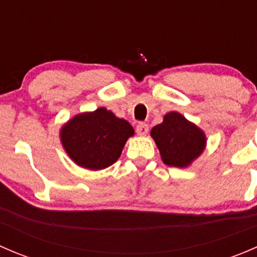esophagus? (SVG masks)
<instances>
[{
  "label": "esophagus",
  "mask_w": 257,
  "mask_h": 257,
  "mask_svg": "<svg viewBox=\"0 0 257 257\" xmlns=\"http://www.w3.org/2000/svg\"><path fill=\"white\" fill-rule=\"evenodd\" d=\"M148 131H149V128H148V125L145 123H139L137 125V133H138V136L145 137L148 134Z\"/></svg>",
  "instance_id": "1"
}]
</instances>
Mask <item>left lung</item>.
Instances as JSON below:
<instances>
[{"mask_svg": "<svg viewBox=\"0 0 257 257\" xmlns=\"http://www.w3.org/2000/svg\"><path fill=\"white\" fill-rule=\"evenodd\" d=\"M150 137L163 163L175 168L190 167L203 154L208 141L203 129L178 112L165 114L162 123L153 126Z\"/></svg>", "mask_w": 257, "mask_h": 257, "instance_id": "1", "label": "left lung"}]
</instances>
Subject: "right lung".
<instances>
[{"label": "right lung", "mask_w": 257, "mask_h": 257, "mask_svg": "<svg viewBox=\"0 0 257 257\" xmlns=\"http://www.w3.org/2000/svg\"><path fill=\"white\" fill-rule=\"evenodd\" d=\"M133 136L131 123L104 107L76 114L59 129L67 155L78 167L89 170H102L114 164Z\"/></svg>", "instance_id": "1"}]
</instances>
